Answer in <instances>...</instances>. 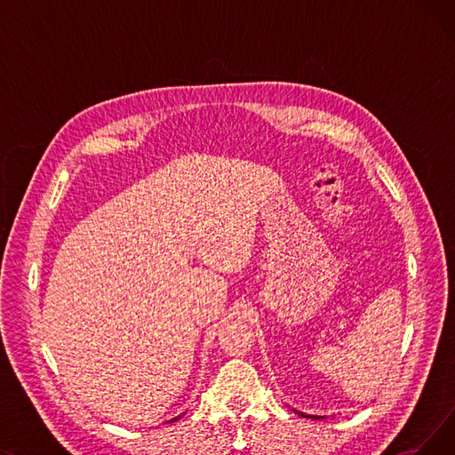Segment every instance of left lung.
I'll use <instances>...</instances> for the list:
<instances>
[{
    "label": "left lung",
    "instance_id": "1",
    "mask_svg": "<svg viewBox=\"0 0 455 455\" xmlns=\"http://www.w3.org/2000/svg\"><path fill=\"white\" fill-rule=\"evenodd\" d=\"M295 413H299L300 417H304V419H314V420H319V419H324V417H319V415H306V413H300V411H297V410H293Z\"/></svg>",
    "mask_w": 455,
    "mask_h": 455
}]
</instances>
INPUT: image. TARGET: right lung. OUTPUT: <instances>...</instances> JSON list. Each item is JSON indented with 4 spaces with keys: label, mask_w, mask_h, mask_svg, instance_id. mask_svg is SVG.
Returning a JSON list of instances; mask_svg holds the SVG:
<instances>
[{
    "label": "right lung",
    "mask_w": 455,
    "mask_h": 455,
    "mask_svg": "<svg viewBox=\"0 0 455 455\" xmlns=\"http://www.w3.org/2000/svg\"><path fill=\"white\" fill-rule=\"evenodd\" d=\"M179 419H180V417H175V419H172L170 422H175V420H179Z\"/></svg>",
    "instance_id": "1"
}]
</instances>
